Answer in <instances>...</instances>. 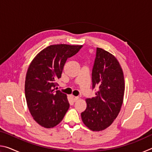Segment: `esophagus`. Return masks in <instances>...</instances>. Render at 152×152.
Instances as JSON below:
<instances>
[{"instance_id": "34e87169", "label": "esophagus", "mask_w": 152, "mask_h": 152, "mask_svg": "<svg viewBox=\"0 0 152 152\" xmlns=\"http://www.w3.org/2000/svg\"><path fill=\"white\" fill-rule=\"evenodd\" d=\"M79 99L78 96H71V99L72 101H74V102H76L77 100Z\"/></svg>"}]
</instances>
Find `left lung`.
I'll use <instances>...</instances> for the list:
<instances>
[{
	"mask_svg": "<svg viewBox=\"0 0 152 152\" xmlns=\"http://www.w3.org/2000/svg\"><path fill=\"white\" fill-rule=\"evenodd\" d=\"M92 88L96 87V96L86 99V109L81 113L83 123L95 132L112 124L123 101L125 82L119 61L112 54L96 48L92 70Z\"/></svg>",
	"mask_w": 152,
	"mask_h": 152,
	"instance_id": "8db88e82",
	"label": "left lung"
}]
</instances>
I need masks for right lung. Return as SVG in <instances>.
I'll return each mask as SVG.
<instances>
[{
	"label": "right lung",
	"mask_w": 152,
	"mask_h": 152,
	"mask_svg": "<svg viewBox=\"0 0 152 152\" xmlns=\"http://www.w3.org/2000/svg\"><path fill=\"white\" fill-rule=\"evenodd\" d=\"M82 45H50L35 56L28 68L25 84V98L33 119L42 127L59 124L70 107L67 96L57 90L67 59Z\"/></svg>",
	"instance_id": "obj_1"
}]
</instances>
